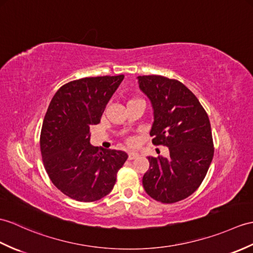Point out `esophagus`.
Masks as SVG:
<instances>
[{
	"instance_id": "34e87169",
	"label": "esophagus",
	"mask_w": 253,
	"mask_h": 253,
	"mask_svg": "<svg viewBox=\"0 0 253 253\" xmlns=\"http://www.w3.org/2000/svg\"><path fill=\"white\" fill-rule=\"evenodd\" d=\"M137 157H139V154L136 153V152H129V153H128V160L132 161V160H134V158H137Z\"/></svg>"
}]
</instances>
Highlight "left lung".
Listing matches in <instances>:
<instances>
[{
	"mask_svg": "<svg viewBox=\"0 0 253 253\" xmlns=\"http://www.w3.org/2000/svg\"><path fill=\"white\" fill-rule=\"evenodd\" d=\"M137 79L140 90L153 108L152 142L169 149L168 158L148 156L150 168L142 184L155 201L177 203L198 189L212 162L209 117L196 96L181 82L161 75Z\"/></svg>",
	"mask_w": 253,
	"mask_h": 253,
	"instance_id": "left-lung-1",
	"label": "left lung"
}]
</instances>
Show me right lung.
<instances>
[{
    "instance_id": "right-lung-1",
    "label": "right lung",
    "mask_w": 253,
    "mask_h": 253,
    "mask_svg": "<svg viewBox=\"0 0 253 253\" xmlns=\"http://www.w3.org/2000/svg\"><path fill=\"white\" fill-rule=\"evenodd\" d=\"M124 75L72 81L60 87L45 114L40 145L47 174L58 190L79 202H95L112 191L128 155L89 142V128Z\"/></svg>"
}]
</instances>
